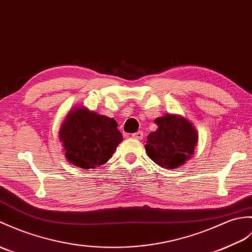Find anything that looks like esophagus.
<instances>
[{"label": "esophagus", "instance_id": "esophagus-1", "mask_svg": "<svg viewBox=\"0 0 252 252\" xmlns=\"http://www.w3.org/2000/svg\"><path fill=\"white\" fill-rule=\"evenodd\" d=\"M132 136H133L134 138H136V139H142L143 136H144V133H143L142 131H137V132H135V133H133Z\"/></svg>", "mask_w": 252, "mask_h": 252}]
</instances>
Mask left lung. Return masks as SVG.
<instances>
[{
  "mask_svg": "<svg viewBox=\"0 0 252 252\" xmlns=\"http://www.w3.org/2000/svg\"><path fill=\"white\" fill-rule=\"evenodd\" d=\"M155 122L158 130L148 135L146 153L162 167L176 168L183 165L194 154L198 137L194 126L176 115H165Z\"/></svg>",
  "mask_w": 252,
  "mask_h": 252,
  "instance_id": "1",
  "label": "left lung"
}]
</instances>
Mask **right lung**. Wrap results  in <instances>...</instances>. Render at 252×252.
Masks as SVG:
<instances>
[{
  "label": "right lung",
  "mask_w": 252,
  "mask_h": 252,
  "mask_svg": "<svg viewBox=\"0 0 252 252\" xmlns=\"http://www.w3.org/2000/svg\"><path fill=\"white\" fill-rule=\"evenodd\" d=\"M116 120L75 108L61 126L59 136L65 158L80 168H95L106 163L122 142V134Z\"/></svg>",
  "instance_id": "add662e5"
}]
</instances>
